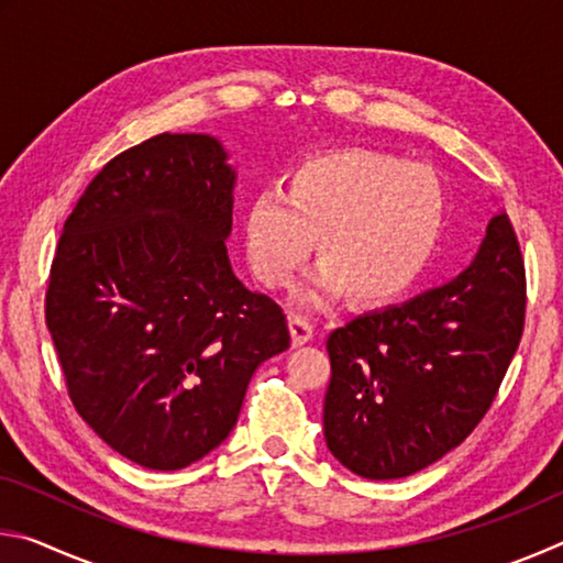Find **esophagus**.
I'll use <instances>...</instances> for the list:
<instances>
[{
  "mask_svg": "<svg viewBox=\"0 0 563 563\" xmlns=\"http://www.w3.org/2000/svg\"><path fill=\"white\" fill-rule=\"evenodd\" d=\"M288 325H290V338H292L295 347H300V345H305V342L312 340V325L305 318L292 316Z\"/></svg>",
  "mask_w": 563,
  "mask_h": 563,
  "instance_id": "obj_1",
  "label": "esophagus"
}]
</instances>
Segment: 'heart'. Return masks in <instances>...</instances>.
Returning <instances> with one entry per match:
<instances>
[{
    "label": "heart",
    "instance_id": "obj_1",
    "mask_svg": "<svg viewBox=\"0 0 563 563\" xmlns=\"http://www.w3.org/2000/svg\"><path fill=\"white\" fill-rule=\"evenodd\" d=\"M446 221V190L430 166L383 151L350 148L292 168L285 190L245 208V255L255 278L285 288L310 258L322 261L298 290L302 305L352 290L377 305L405 295L432 263Z\"/></svg>",
    "mask_w": 563,
    "mask_h": 563
}]
</instances>
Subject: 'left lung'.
<instances>
[{
    "label": "left lung",
    "instance_id": "8db88e82",
    "mask_svg": "<svg viewBox=\"0 0 563 563\" xmlns=\"http://www.w3.org/2000/svg\"><path fill=\"white\" fill-rule=\"evenodd\" d=\"M523 310L519 241L499 211L454 280L330 332L322 427L332 456L365 479H402L442 460L492 407Z\"/></svg>",
    "mask_w": 563,
    "mask_h": 563
}]
</instances>
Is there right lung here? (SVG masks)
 Instances as JSON below:
<instances>
[{
	"instance_id": "1",
	"label": "right lung",
	"mask_w": 563,
	"mask_h": 563,
	"mask_svg": "<svg viewBox=\"0 0 563 563\" xmlns=\"http://www.w3.org/2000/svg\"><path fill=\"white\" fill-rule=\"evenodd\" d=\"M235 168L208 133H158L103 166L66 218L46 328L93 432L146 470L213 452L261 362L290 347L268 295L225 241Z\"/></svg>"
}]
</instances>
